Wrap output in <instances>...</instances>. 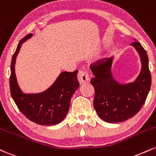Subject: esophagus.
<instances>
[{"mask_svg": "<svg viewBox=\"0 0 156 156\" xmlns=\"http://www.w3.org/2000/svg\"><path fill=\"white\" fill-rule=\"evenodd\" d=\"M78 80L80 83H89L90 81V78L89 74L84 70H80L78 74Z\"/></svg>", "mask_w": 156, "mask_h": 156, "instance_id": "obj_1", "label": "esophagus"}]
</instances>
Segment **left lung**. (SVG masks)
<instances>
[{"label": "left lung", "instance_id": "left-lung-1", "mask_svg": "<svg viewBox=\"0 0 156 156\" xmlns=\"http://www.w3.org/2000/svg\"><path fill=\"white\" fill-rule=\"evenodd\" d=\"M132 46L136 48L142 62V70L133 83L122 85L112 78V58L98 60L90 65L94 75L91 80L94 88V107L103 121L119 123L130 119L140 111L145 102L151 86V75L146 51L137 41Z\"/></svg>", "mask_w": 156, "mask_h": 156}]
</instances>
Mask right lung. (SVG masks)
Masks as SVG:
<instances>
[{
  "mask_svg": "<svg viewBox=\"0 0 156 156\" xmlns=\"http://www.w3.org/2000/svg\"><path fill=\"white\" fill-rule=\"evenodd\" d=\"M31 36L30 33L20 41L13 55L9 78L11 94L19 110L30 121L40 125L57 124L66 116L71 97L80 86L77 78L78 70L62 73L53 85L44 92L35 94L22 93L16 82L15 61L22 44Z\"/></svg>",
  "mask_w": 156,
  "mask_h": 156,
  "instance_id": "add662e5",
  "label": "right lung"
}]
</instances>
